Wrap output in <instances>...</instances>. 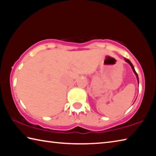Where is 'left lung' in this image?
Returning a JSON list of instances; mask_svg holds the SVG:
<instances>
[{
  "label": "left lung",
  "mask_w": 156,
  "mask_h": 156,
  "mask_svg": "<svg viewBox=\"0 0 156 156\" xmlns=\"http://www.w3.org/2000/svg\"><path fill=\"white\" fill-rule=\"evenodd\" d=\"M125 61L126 62H128L129 65H130V66L131 67V68H132V69H133V72H134V73H135L136 74V78H137V80H138V84H139V79H138V73H136V70H135V69H134V67H133V65H132V63L131 62V61L129 60H128V59H126V58H125Z\"/></svg>",
  "instance_id": "obj_1"
}]
</instances>
